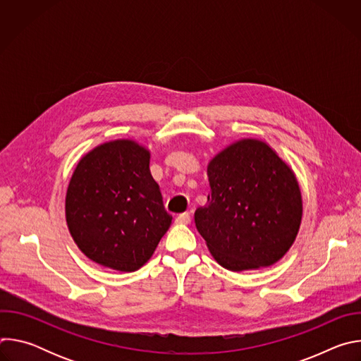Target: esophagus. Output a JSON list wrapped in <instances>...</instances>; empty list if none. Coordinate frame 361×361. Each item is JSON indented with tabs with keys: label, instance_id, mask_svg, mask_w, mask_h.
I'll use <instances>...</instances> for the list:
<instances>
[{
	"label": "esophagus",
	"instance_id": "obj_1",
	"mask_svg": "<svg viewBox=\"0 0 361 361\" xmlns=\"http://www.w3.org/2000/svg\"><path fill=\"white\" fill-rule=\"evenodd\" d=\"M191 221V217L188 213H183V214H178L176 217V223L177 224H188Z\"/></svg>",
	"mask_w": 361,
	"mask_h": 361
}]
</instances>
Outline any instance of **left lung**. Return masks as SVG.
Wrapping results in <instances>:
<instances>
[{
    "instance_id": "8db88e82",
    "label": "left lung",
    "mask_w": 361,
    "mask_h": 361,
    "mask_svg": "<svg viewBox=\"0 0 361 361\" xmlns=\"http://www.w3.org/2000/svg\"><path fill=\"white\" fill-rule=\"evenodd\" d=\"M210 194L194 221L214 260L231 271L276 264L300 230L302 198L291 167L263 140L241 138L210 160Z\"/></svg>"
}]
</instances>
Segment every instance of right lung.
<instances>
[{
  "mask_svg": "<svg viewBox=\"0 0 361 361\" xmlns=\"http://www.w3.org/2000/svg\"><path fill=\"white\" fill-rule=\"evenodd\" d=\"M149 149L131 138L102 142L80 159L66 194L68 231L94 263L135 271L156 251L173 217L149 173Z\"/></svg>",
  "mask_w": 361,
  "mask_h": 361,
  "instance_id": "add662e5",
  "label": "right lung"
}]
</instances>
